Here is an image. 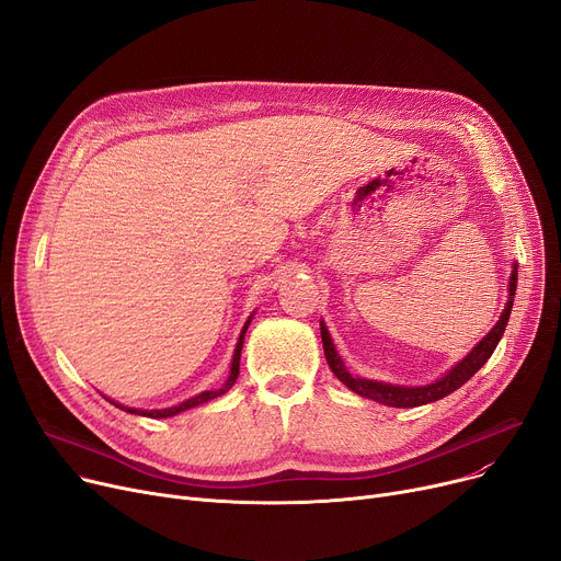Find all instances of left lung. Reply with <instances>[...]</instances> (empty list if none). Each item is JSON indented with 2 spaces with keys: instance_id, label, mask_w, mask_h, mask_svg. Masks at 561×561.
I'll return each mask as SVG.
<instances>
[{
  "instance_id": "left-lung-1",
  "label": "left lung",
  "mask_w": 561,
  "mask_h": 561,
  "mask_svg": "<svg viewBox=\"0 0 561 561\" xmlns=\"http://www.w3.org/2000/svg\"><path fill=\"white\" fill-rule=\"evenodd\" d=\"M516 282H518V265L514 261L512 263V275H510V298H507V305H505L503 313H500V320L491 328V332L473 350L468 352V355L461 362H457L444 377L434 379L432 385L402 387V385H391V381H377V379H366V377H359V375H352L347 370L345 362L339 355V350H336V345L330 336L328 325L320 320V336H322V350H325V359H328L332 373L343 381V385L350 391H355L357 396H362V398L375 400V402L387 404V407H400V409L436 402L440 398L450 396L459 387H463L466 381L473 377L489 362V357L493 355V350L500 343V339H503L505 328L510 322V313H512L514 296H516Z\"/></svg>"
}]
</instances>
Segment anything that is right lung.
Masks as SVG:
<instances>
[{
  "label": "right lung",
  "instance_id": "right-lung-1",
  "mask_svg": "<svg viewBox=\"0 0 561 561\" xmlns=\"http://www.w3.org/2000/svg\"><path fill=\"white\" fill-rule=\"evenodd\" d=\"M252 318H254V313L245 320V325H243V330H241V336H239V341H236V350H233V357H231V366H229V377H227V381L225 385L220 387V389H214V391H202V393H197V396H193V398H188V400H184V402H180V404H174V407H165V409H136V407H127V404H121V402H115V400H111V398H106L113 407H117V409H123V411H127V414H138V416H147V419H170V416H176V414H182V411H186V409H193V407H197V404H204V402H209V400H214V398H218V396H225L231 387H233V381H236V377H239V366H241V350H243V341H245V332H248V328H250V322H252Z\"/></svg>",
  "mask_w": 561,
  "mask_h": 561
}]
</instances>
